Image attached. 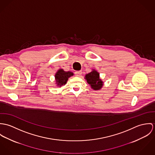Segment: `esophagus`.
I'll list each match as a JSON object with an SVG mask.
<instances>
[{
    "label": "esophagus",
    "instance_id": "1",
    "mask_svg": "<svg viewBox=\"0 0 155 155\" xmlns=\"http://www.w3.org/2000/svg\"><path fill=\"white\" fill-rule=\"evenodd\" d=\"M81 74H82V72L80 71H76V72H75V76H77V77H80V76L81 75Z\"/></svg>",
    "mask_w": 155,
    "mask_h": 155
}]
</instances>
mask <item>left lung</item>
<instances>
[{
    "mask_svg": "<svg viewBox=\"0 0 155 155\" xmlns=\"http://www.w3.org/2000/svg\"><path fill=\"white\" fill-rule=\"evenodd\" d=\"M84 78L90 87L94 90H101L103 86V81L100 78V74L96 70L93 69L91 72L87 74Z\"/></svg>",
    "mask_w": 155,
    "mask_h": 155,
    "instance_id": "left-lung-1",
    "label": "left lung"
}]
</instances>
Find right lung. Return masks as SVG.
Here are the masks:
<instances>
[{
	"mask_svg": "<svg viewBox=\"0 0 155 155\" xmlns=\"http://www.w3.org/2000/svg\"><path fill=\"white\" fill-rule=\"evenodd\" d=\"M74 73L71 71H65L63 69H59L55 74V82L58 87H61L67 84L69 77H72Z\"/></svg>",
	"mask_w": 155,
	"mask_h": 155,
	"instance_id": "obj_1",
	"label": "right lung"
}]
</instances>
